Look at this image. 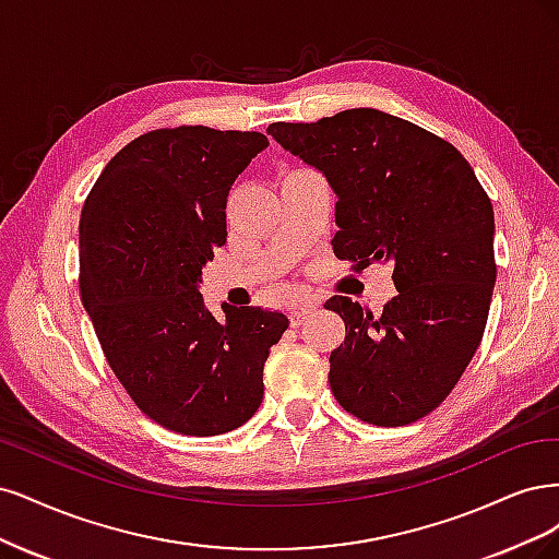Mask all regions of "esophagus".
<instances>
[{"mask_svg":"<svg viewBox=\"0 0 559 559\" xmlns=\"http://www.w3.org/2000/svg\"><path fill=\"white\" fill-rule=\"evenodd\" d=\"M318 309V304L316 301H301L299 306H295V309L290 311V322L293 325L297 328V325H301V322L309 318L313 311Z\"/></svg>","mask_w":559,"mask_h":559,"instance_id":"1","label":"esophagus"}]
</instances>
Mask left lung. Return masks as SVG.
I'll use <instances>...</instances> for the list:
<instances>
[{
    "instance_id": "left-lung-1",
    "label": "left lung",
    "mask_w": 559,
    "mask_h": 559,
    "mask_svg": "<svg viewBox=\"0 0 559 559\" xmlns=\"http://www.w3.org/2000/svg\"><path fill=\"white\" fill-rule=\"evenodd\" d=\"M266 134L328 176L338 197L334 255L357 274L392 264L397 295L383 313L341 295L325 304L346 322L330 355L336 402L378 427L425 418L457 385L488 322L497 281L488 192L453 143L376 109L272 122Z\"/></svg>"
}]
</instances>
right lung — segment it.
<instances>
[{
    "instance_id": "1",
    "label": "right lung",
    "mask_w": 559,
    "mask_h": 559,
    "mask_svg": "<svg viewBox=\"0 0 559 559\" xmlns=\"http://www.w3.org/2000/svg\"><path fill=\"white\" fill-rule=\"evenodd\" d=\"M269 141L204 124L162 128L118 151L81 211V299L106 362L151 420L215 437L253 418L264 362L287 330L258 306L215 320L202 269L227 241V194Z\"/></svg>"
}]
</instances>
